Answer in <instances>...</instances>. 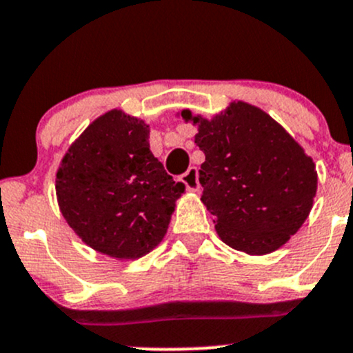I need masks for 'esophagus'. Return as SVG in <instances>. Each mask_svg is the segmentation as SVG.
Instances as JSON below:
<instances>
[{
    "label": "esophagus",
    "instance_id": "1",
    "mask_svg": "<svg viewBox=\"0 0 353 353\" xmlns=\"http://www.w3.org/2000/svg\"><path fill=\"white\" fill-rule=\"evenodd\" d=\"M181 183L188 188L190 191H198L199 190V181H198V169L196 167H190L186 172L181 176Z\"/></svg>",
    "mask_w": 353,
    "mask_h": 353
}]
</instances>
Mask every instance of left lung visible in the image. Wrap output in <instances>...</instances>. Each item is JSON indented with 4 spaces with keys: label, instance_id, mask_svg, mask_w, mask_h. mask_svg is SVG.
I'll return each mask as SVG.
<instances>
[{
    "label": "left lung",
    "instance_id": "8db88e82",
    "mask_svg": "<svg viewBox=\"0 0 353 353\" xmlns=\"http://www.w3.org/2000/svg\"><path fill=\"white\" fill-rule=\"evenodd\" d=\"M181 116L198 124L201 201L220 239L248 254L282 248L312 208L318 174L311 157L265 110L245 102H230L213 119L188 109Z\"/></svg>",
    "mask_w": 353,
    "mask_h": 353
}]
</instances>
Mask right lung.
<instances>
[{
  "mask_svg": "<svg viewBox=\"0 0 353 353\" xmlns=\"http://www.w3.org/2000/svg\"><path fill=\"white\" fill-rule=\"evenodd\" d=\"M148 134L145 121L109 110L74 140L56 172L68 225L110 258L137 259L159 245L184 193L150 152Z\"/></svg>",
  "mask_w": 353,
  "mask_h": 353,
  "instance_id": "right-lung-1",
  "label": "right lung"
}]
</instances>
